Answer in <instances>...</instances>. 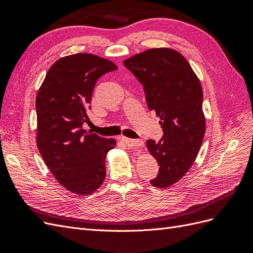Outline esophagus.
<instances>
[{
	"mask_svg": "<svg viewBox=\"0 0 253 253\" xmlns=\"http://www.w3.org/2000/svg\"><path fill=\"white\" fill-rule=\"evenodd\" d=\"M124 140L128 148H141L143 145V141L141 139L124 138Z\"/></svg>",
	"mask_w": 253,
	"mask_h": 253,
	"instance_id": "1",
	"label": "esophagus"
}]
</instances>
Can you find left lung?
Listing matches in <instances>:
<instances>
[{"label": "left lung", "instance_id": "1", "mask_svg": "<svg viewBox=\"0 0 253 253\" xmlns=\"http://www.w3.org/2000/svg\"><path fill=\"white\" fill-rule=\"evenodd\" d=\"M124 64L143 85L149 110L160 118L164 137L147 141L159 166L157 177L150 182L168 188L186 175L202 147L206 119L201 81L186 58L169 47L136 53Z\"/></svg>", "mask_w": 253, "mask_h": 253}]
</instances>
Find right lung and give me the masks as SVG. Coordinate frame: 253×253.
<instances>
[{
	"mask_svg": "<svg viewBox=\"0 0 253 253\" xmlns=\"http://www.w3.org/2000/svg\"><path fill=\"white\" fill-rule=\"evenodd\" d=\"M112 61L91 53L60 58L38 90L37 145L48 169L66 190L88 195L105 178V156L116 140L82 128L91 94L102 75L117 70Z\"/></svg>",
	"mask_w": 253,
	"mask_h": 253,
	"instance_id": "obj_1",
	"label": "right lung"
}]
</instances>
